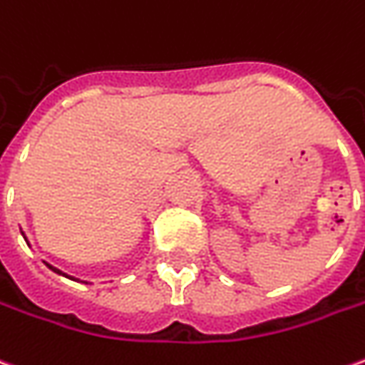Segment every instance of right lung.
Wrapping results in <instances>:
<instances>
[{
  "mask_svg": "<svg viewBox=\"0 0 365 365\" xmlns=\"http://www.w3.org/2000/svg\"><path fill=\"white\" fill-rule=\"evenodd\" d=\"M49 269H53V271H55V272H58V274H61V271H57V269H55V267H51V264H49Z\"/></svg>",
  "mask_w": 365,
  "mask_h": 365,
  "instance_id": "1",
  "label": "right lung"
}]
</instances>
